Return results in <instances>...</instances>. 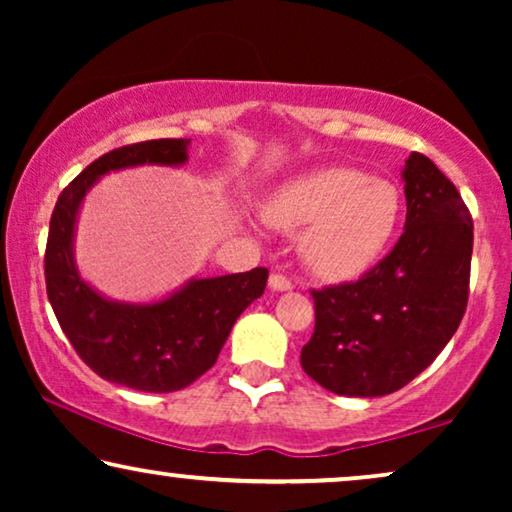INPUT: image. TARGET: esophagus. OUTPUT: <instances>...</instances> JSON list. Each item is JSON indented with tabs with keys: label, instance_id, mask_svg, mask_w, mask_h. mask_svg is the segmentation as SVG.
I'll return each instance as SVG.
<instances>
[{
	"label": "esophagus",
	"instance_id": "esophagus-1",
	"mask_svg": "<svg viewBox=\"0 0 512 512\" xmlns=\"http://www.w3.org/2000/svg\"><path fill=\"white\" fill-rule=\"evenodd\" d=\"M270 289L289 291V289H293V282H291L289 277L279 275V272H272V275H270Z\"/></svg>",
	"mask_w": 512,
	"mask_h": 512
}]
</instances>
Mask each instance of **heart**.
<instances>
[{"mask_svg":"<svg viewBox=\"0 0 512 512\" xmlns=\"http://www.w3.org/2000/svg\"><path fill=\"white\" fill-rule=\"evenodd\" d=\"M284 230L308 226L305 263L321 277H352L380 256L401 219V193L352 167H328L279 188L265 207Z\"/></svg>","mask_w":512,"mask_h":512,"instance_id":"b5f03b06","label":"heart"}]
</instances>
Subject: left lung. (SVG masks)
<instances>
[{"label":"left lung","mask_w":512,"mask_h":512,"mask_svg":"<svg viewBox=\"0 0 512 512\" xmlns=\"http://www.w3.org/2000/svg\"><path fill=\"white\" fill-rule=\"evenodd\" d=\"M405 233L356 282L314 289V333L300 366L340 396H387L415 380L468 305L473 219L424 153L405 160Z\"/></svg>","instance_id":"left-lung-1"}]
</instances>
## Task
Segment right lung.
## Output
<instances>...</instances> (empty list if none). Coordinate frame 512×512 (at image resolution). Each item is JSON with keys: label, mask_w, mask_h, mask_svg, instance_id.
I'll use <instances>...</instances> for the list:
<instances>
[{"label": "right lung", "mask_w": 512, "mask_h": 512, "mask_svg": "<svg viewBox=\"0 0 512 512\" xmlns=\"http://www.w3.org/2000/svg\"><path fill=\"white\" fill-rule=\"evenodd\" d=\"M188 139H149L93 160L55 202L44 254L46 293L83 363L102 380L167 394L205 375L237 317L263 296L268 270L195 279L153 305L111 303L79 277L72 256L76 212L95 179L135 165L186 163Z\"/></svg>", "instance_id": "1"}]
</instances>
